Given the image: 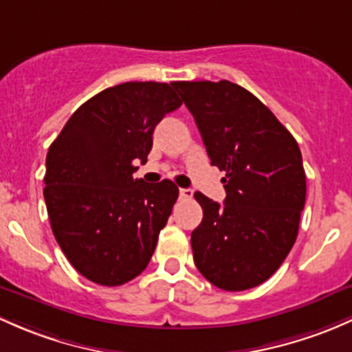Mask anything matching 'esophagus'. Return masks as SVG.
Segmentation results:
<instances>
[{"label":"esophagus","mask_w":352,"mask_h":352,"mask_svg":"<svg viewBox=\"0 0 352 352\" xmlns=\"http://www.w3.org/2000/svg\"><path fill=\"white\" fill-rule=\"evenodd\" d=\"M179 194H180V199H192V194H194V192H192V188H180L179 190Z\"/></svg>","instance_id":"esophagus-1"}]
</instances>
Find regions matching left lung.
Wrapping results in <instances>:
<instances>
[{
  "label": "left lung",
  "mask_w": 352,
  "mask_h": 352,
  "mask_svg": "<svg viewBox=\"0 0 352 352\" xmlns=\"http://www.w3.org/2000/svg\"><path fill=\"white\" fill-rule=\"evenodd\" d=\"M194 116L210 165L226 172L224 204L201 192L194 263L228 292L266 282L290 253L305 206V170L292 133L256 96L229 80L172 82Z\"/></svg>",
  "instance_id": "8db88e82"
}]
</instances>
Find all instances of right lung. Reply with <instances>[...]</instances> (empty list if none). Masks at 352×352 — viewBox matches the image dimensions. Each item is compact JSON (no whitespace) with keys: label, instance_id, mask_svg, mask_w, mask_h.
Returning a JSON list of instances; mask_svg holds the SVG:
<instances>
[{"label":"right lung","instance_id":"1","mask_svg":"<svg viewBox=\"0 0 352 352\" xmlns=\"http://www.w3.org/2000/svg\"><path fill=\"white\" fill-rule=\"evenodd\" d=\"M180 104L172 84H118L84 102L50 145L43 197L52 231L91 282L118 287L150 263L179 188L133 173L155 126Z\"/></svg>","mask_w":352,"mask_h":352}]
</instances>
